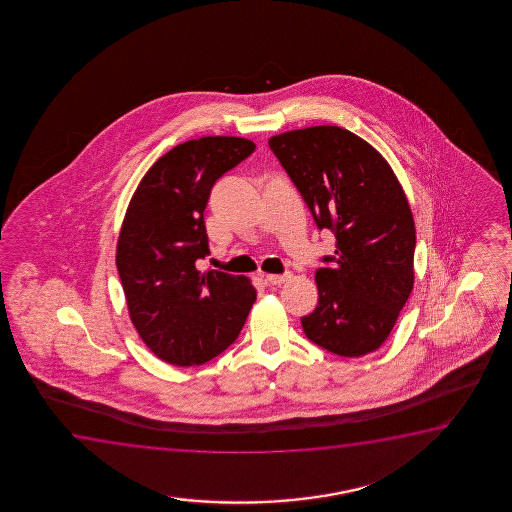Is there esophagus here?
I'll list each match as a JSON object with an SVG mask.
<instances>
[{
    "mask_svg": "<svg viewBox=\"0 0 512 512\" xmlns=\"http://www.w3.org/2000/svg\"><path fill=\"white\" fill-rule=\"evenodd\" d=\"M292 278V274L283 273V274H267L266 281L267 283H271V285H276V287H280L283 283H287L288 280Z\"/></svg>",
    "mask_w": 512,
    "mask_h": 512,
    "instance_id": "1",
    "label": "esophagus"
}]
</instances>
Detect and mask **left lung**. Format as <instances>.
<instances>
[{
  "mask_svg": "<svg viewBox=\"0 0 512 512\" xmlns=\"http://www.w3.org/2000/svg\"><path fill=\"white\" fill-rule=\"evenodd\" d=\"M318 229L336 252L316 269L318 306L302 316L309 341L362 357L390 336L414 283L416 229L406 194L376 148L348 129L316 126L269 140Z\"/></svg>",
  "mask_w": 512,
  "mask_h": 512,
  "instance_id": "8db88e82",
  "label": "left lung"
}]
</instances>
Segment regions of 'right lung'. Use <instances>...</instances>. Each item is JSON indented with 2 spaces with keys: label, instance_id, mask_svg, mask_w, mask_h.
Listing matches in <instances>:
<instances>
[{
  "label": "right lung",
  "instance_id": "right-lung-1",
  "mask_svg": "<svg viewBox=\"0 0 512 512\" xmlns=\"http://www.w3.org/2000/svg\"><path fill=\"white\" fill-rule=\"evenodd\" d=\"M236 136H204L162 155L131 197L117 243L129 316L157 357L206 364L227 350L257 299L245 276L197 271L210 253L204 208L213 185L253 154Z\"/></svg>",
  "mask_w": 512,
  "mask_h": 512
}]
</instances>
